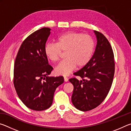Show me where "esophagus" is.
Masks as SVG:
<instances>
[{
    "label": "esophagus",
    "mask_w": 131,
    "mask_h": 131,
    "mask_svg": "<svg viewBox=\"0 0 131 131\" xmlns=\"http://www.w3.org/2000/svg\"><path fill=\"white\" fill-rule=\"evenodd\" d=\"M64 81L65 82H67L68 81V78L66 77H64Z\"/></svg>",
    "instance_id": "esophagus-1"
}]
</instances>
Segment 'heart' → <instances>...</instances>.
Listing matches in <instances>:
<instances>
[{"label":"heart","instance_id":"1","mask_svg":"<svg viewBox=\"0 0 131 131\" xmlns=\"http://www.w3.org/2000/svg\"><path fill=\"white\" fill-rule=\"evenodd\" d=\"M95 43L90 35L76 32H68L59 36L57 43H48L44 47V53L52 62L60 58L62 51L65 52L66 59L55 69L57 74L67 76L76 66L83 68L92 57Z\"/></svg>","mask_w":131,"mask_h":131}]
</instances>
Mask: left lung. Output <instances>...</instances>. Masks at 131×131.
Segmentation results:
<instances>
[{"label":"left lung","instance_id":"1","mask_svg":"<svg viewBox=\"0 0 131 131\" xmlns=\"http://www.w3.org/2000/svg\"><path fill=\"white\" fill-rule=\"evenodd\" d=\"M97 43L89 62L74 74L82 79L71 78L73 85L72 102L83 112L94 109L105 100L110 90L115 70L114 54L106 37L94 30Z\"/></svg>","mask_w":131,"mask_h":131}]
</instances>
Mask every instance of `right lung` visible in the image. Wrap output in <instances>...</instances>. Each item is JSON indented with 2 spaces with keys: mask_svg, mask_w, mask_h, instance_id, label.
Masks as SVG:
<instances>
[{
  "mask_svg": "<svg viewBox=\"0 0 131 131\" xmlns=\"http://www.w3.org/2000/svg\"><path fill=\"white\" fill-rule=\"evenodd\" d=\"M51 29L35 31L21 45L15 60L14 85L19 98L26 107L36 111L51 106L56 88L63 76L49 77L53 68L48 65L44 47Z\"/></svg>",
  "mask_w": 131,
  "mask_h": 131,
  "instance_id": "1",
  "label": "right lung"
}]
</instances>
